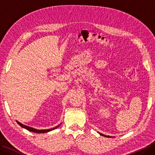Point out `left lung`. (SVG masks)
Wrapping results in <instances>:
<instances>
[{
  "label": "left lung",
  "instance_id": "1",
  "mask_svg": "<svg viewBox=\"0 0 155 155\" xmlns=\"http://www.w3.org/2000/svg\"><path fill=\"white\" fill-rule=\"evenodd\" d=\"M101 135H102V136H103V137H110V136H107V135H104V134H101V133H99Z\"/></svg>",
  "mask_w": 155,
  "mask_h": 155
}]
</instances>
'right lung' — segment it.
Here are the masks:
<instances>
[{"label": "right lung", "instance_id": "1", "mask_svg": "<svg viewBox=\"0 0 155 155\" xmlns=\"http://www.w3.org/2000/svg\"><path fill=\"white\" fill-rule=\"evenodd\" d=\"M16 122H17V123L20 125V126L22 127V128H26V129L29 130V131H31V132H33V133H47V132H49V131H51L52 130L55 129V128H57V127H58L59 126H60V124L58 125V126L54 128H51V129H46V130H38V129H36V128H32V127H28V126H26V125L25 124H22V123H19L18 121L16 120Z\"/></svg>", "mask_w": 155, "mask_h": 155}]
</instances>
